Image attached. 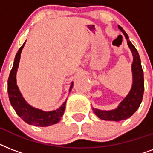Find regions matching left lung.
<instances>
[{
  "label": "left lung",
  "instance_id": "8db88e82",
  "mask_svg": "<svg viewBox=\"0 0 153 153\" xmlns=\"http://www.w3.org/2000/svg\"><path fill=\"white\" fill-rule=\"evenodd\" d=\"M118 28L121 30L127 39V44L130 48L133 56L132 72H133V85L129 93L119 104L117 108L112 110H100L98 109H93L94 113L96 116L102 120L105 121H123L130 117L140 106L142 102L144 90H145V81H144V73H143L141 62L137 49L133 44L128 40V35L124 31L121 26L118 25Z\"/></svg>",
  "mask_w": 153,
  "mask_h": 153
}]
</instances>
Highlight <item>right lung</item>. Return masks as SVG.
Masks as SVG:
<instances>
[{
    "label": "right lung",
    "instance_id": "1",
    "mask_svg": "<svg viewBox=\"0 0 153 153\" xmlns=\"http://www.w3.org/2000/svg\"><path fill=\"white\" fill-rule=\"evenodd\" d=\"M25 42L22 46L20 47L16 55L13 68L11 70L9 77H8V94L9 101L18 116L26 123L36 126H40V127L51 126V125L58 123L63 115L67 101H65L63 104L56 110L46 112L31 106L26 102L25 98H23L22 94L20 92V90L16 85V72H17L19 62H20V53L25 46ZM72 87H73V82L70 86L69 92L71 91Z\"/></svg>",
    "mask_w": 153,
    "mask_h": 153
}]
</instances>
